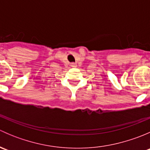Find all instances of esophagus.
I'll return each instance as SVG.
<instances>
[{"instance_id":"esophagus-1","label":"esophagus","mask_w":150,"mask_h":150,"mask_svg":"<svg viewBox=\"0 0 150 150\" xmlns=\"http://www.w3.org/2000/svg\"><path fill=\"white\" fill-rule=\"evenodd\" d=\"M71 67H76L77 65L75 63H72V64H71Z\"/></svg>"}]
</instances>
